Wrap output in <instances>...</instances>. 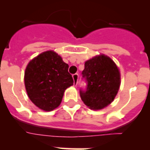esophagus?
Listing matches in <instances>:
<instances>
[{"label": "esophagus", "mask_w": 150, "mask_h": 150, "mask_svg": "<svg viewBox=\"0 0 150 150\" xmlns=\"http://www.w3.org/2000/svg\"><path fill=\"white\" fill-rule=\"evenodd\" d=\"M73 79H74V86H76L78 83V79H79V75L77 74H73Z\"/></svg>", "instance_id": "obj_1"}]
</instances>
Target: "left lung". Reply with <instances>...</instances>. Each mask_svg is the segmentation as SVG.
<instances>
[{"label":"left lung","instance_id":"1","mask_svg":"<svg viewBox=\"0 0 150 150\" xmlns=\"http://www.w3.org/2000/svg\"><path fill=\"white\" fill-rule=\"evenodd\" d=\"M82 75L86 88H80L79 95L90 109L101 110L114 100L120 88V74L109 57L100 55L86 62Z\"/></svg>","mask_w":150,"mask_h":150}]
</instances>
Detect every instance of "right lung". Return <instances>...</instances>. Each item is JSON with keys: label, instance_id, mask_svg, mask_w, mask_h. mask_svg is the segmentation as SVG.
<instances>
[{"label": "right lung", "instance_id": "obj_1", "mask_svg": "<svg viewBox=\"0 0 150 150\" xmlns=\"http://www.w3.org/2000/svg\"><path fill=\"white\" fill-rule=\"evenodd\" d=\"M68 64L53 51L40 54L25 72V86L31 101L40 109L51 111L60 105L65 89L74 84Z\"/></svg>", "mask_w": 150, "mask_h": 150}]
</instances>
